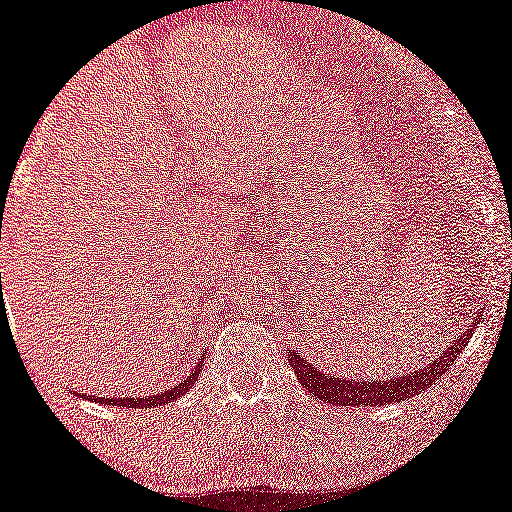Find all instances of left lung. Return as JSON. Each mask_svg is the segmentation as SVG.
Instances as JSON below:
<instances>
[{
  "instance_id": "8db88e82",
  "label": "left lung",
  "mask_w": 512,
  "mask_h": 512,
  "mask_svg": "<svg viewBox=\"0 0 512 512\" xmlns=\"http://www.w3.org/2000/svg\"><path fill=\"white\" fill-rule=\"evenodd\" d=\"M481 318H474V323L466 328L464 335H459L452 345L442 352L440 357L432 359L425 369L418 372L401 374V376H386V379H372V381H350L340 379V376H330L313 367L301 352L289 350V364L294 367V374L299 376V384L308 389V393L318 396L320 401L328 403H342V406H389V403H401L406 398L418 396L420 391L430 389L442 374L447 372L449 364L457 359L459 352L464 350L466 342L474 335V328L479 325Z\"/></svg>"
}]
</instances>
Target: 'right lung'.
Returning <instances> with one entry per match:
<instances>
[{
  "label": "right lung",
  "instance_id": "1",
  "mask_svg": "<svg viewBox=\"0 0 512 512\" xmlns=\"http://www.w3.org/2000/svg\"><path fill=\"white\" fill-rule=\"evenodd\" d=\"M201 367H204V364H196L194 367V372L187 376V379L182 381V384H177V386H172V389H167V391H162V393H155V396H143V398H94V401H99V403H106V406H121V408H155V406H162V403H172L174 398H179L182 396L184 391H189L194 386V381L199 379V374H201ZM92 398V396H89Z\"/></svg>",
  "mask_w": 512,
  "mask_h": 512
}]
</instances>
